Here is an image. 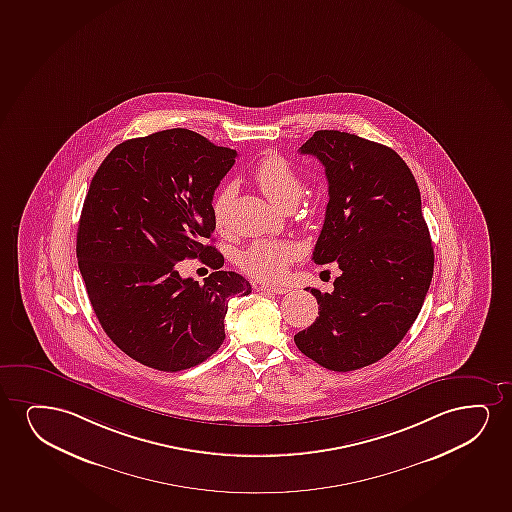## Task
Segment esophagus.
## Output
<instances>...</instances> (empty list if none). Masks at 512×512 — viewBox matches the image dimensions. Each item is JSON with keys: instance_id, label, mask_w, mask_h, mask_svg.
Here are the masks:
<instances>
[{"instance_id": "34e87169", "label": "esophagus", "mask_w": 512, "mask_h": 512, "mask_svg": "<svg viewBox=\"0 0 512 512\" xmlns=\"http://www.w3.org/2000/svg\"><path fill=\"white\" fill-rule=\"evenodd\" d=\"M259 290H260V292L276 293V295H283V293L290 292V290H288V288H283V286H269V285L259 286Z\"/></svg>"}]
</instances>
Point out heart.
Returning a JSON list of instances; mask_svg holds the SVG:
<instances>
[{"mask_svg": "<svg viewBox=\"0 0 512 512\" xmlns=\"http://www.w3.org/2000/svg\"><path fill=\"white\" fill-rule=\"evenodd\" d=\"M253 180L267 200L283 206L297 203L304 184L292 163L278 153H267L253 168ZM236 189L233 184L220 187L210 201V213L217 229H226L229 210L233 205ZM295 259V248L285 241L259 239L246 246L238 255V266L248 276L260 281H278L285 276L290 262Z\"/></svg>", "mask_w": 512, "mask_h": 512, "instance_id": "heart-1", "label": "heart"}]
</instances>
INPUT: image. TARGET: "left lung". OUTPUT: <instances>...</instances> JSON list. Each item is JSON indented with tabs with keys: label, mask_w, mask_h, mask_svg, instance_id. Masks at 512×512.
Here are the masks:
<instances>
[{
	"label": "left lung",
	"mask_w": 512,
	"mask_h": 512,
	"mask_svg": "<svg viewBox=\"0 0 512 512\" xmlns=\"http://www.w3.org/2000/svg\"><path fill=\"white\" fill-rule=\"evenodd\" d=\"M325 166L328 205L312 260L337 262L332 293L311 288L319 318L293 340L307 358L352 372L387 356L419 316L434 271L413 173L391 147L318 130L300 147Z\"/></svg>",
	"instance_id": "obj_1"
}]
</instances>
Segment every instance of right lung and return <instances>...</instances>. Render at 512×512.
Returning <instances> with one entry per match:
<instances>
[{
	"instance_id": "1",
	"label": "right lung",
	"mask_w": 512,
	"mask_h": 512,
	"mask_svg": "<svg viewBox=\"0 0 512 512\" xmlns=\"http://www.w3.org/2000/svg\"><path fill=\"white\" fill-rule=\"evenodd\" d=\"M238 153L187 128L121 142L93 175L76 255L95 316L121 351L161 372L210 358L226 339L231 297L252 286L220 271L212 238L215 189ZM200 256L216 269L203 286L174 264Z\"/></svg>"
}]
</instances>
